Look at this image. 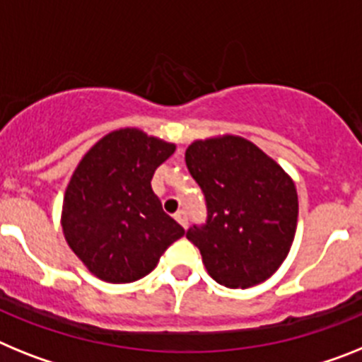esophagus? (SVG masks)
<instances>
[{"label": "esophagus", "mask_w": 362, "mask_h": 362, "mask_svg": "<svg viewBox=\"0 0 362 362\" xmlns=\"http://www.w3.org/2000/svg\"><path fill=\"white\" fill-rule=\"evenodd\" d=\"M175 218H177V222L182 226V228H187V213H185L184 209L178 211L177 215H175Z\"/></svg>", "instance_id": "34e87169"}]
</instances>
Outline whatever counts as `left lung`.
Returning <instances> with one entry per match:
<instances>
[{"mask_svg": "<svg viewBox=\"0 0 362 362\" xmlns=\"http://www.w3.org/2000/svg\"><path fill=\"white\" fill-rule=\"evenodd\" d=\"M185 163L202 187L207 220L187 231L207 273L228 288L268 281L297 231L293 178L260 147L235 134L194 140Z\"/></svg>", "mask_w": 362, "mask_h": 362, "instance_id": "obj_1", "label": "left lung"}]
</instances>
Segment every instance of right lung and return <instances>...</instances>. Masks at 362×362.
I'll return each mask as SVG.
<instances>
[{
	"label": "right lung",
	"mask_w": 362,
	"mask_h": 362,
	"mask_svg": "<svg viewBox=\"0 0 362 362\" xmlns=\"http://www.w3.org/2000/svg\"><path fill=\"white\" fill-rule=\"evenodd\" d=\"M177 146L142 129L111 131L72 173L62 206L69 247L100 281L127 284L156 268L184 228L165 215L151 178Z\"/></svg>",
	"instance_id": "add662e5"
}]
</instances>
